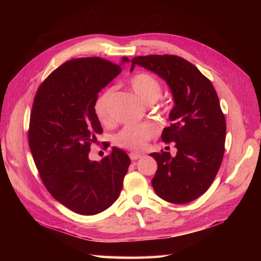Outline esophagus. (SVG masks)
I'll return each instance as SVG.
<instances>
[{
	"label": "esophagus",
	"instance_id": "esophagus-1",
	"mask_svg": "<svg viewBox=\"0 0 261 261\" xmlns=\"http://www.w3.org/2000/svg\"><path fill=\"white\" fill-rule=\"evenodd\" d=\"M141 156H143V154H140V153H136V152H130L129 153V158H130V160H133V161L139 159V158H141Z\"/></svg>",
	"mask_w": 261,
	"mask_h": 261
}]
</instances>
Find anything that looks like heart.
Here are the masks:
<instances>
[{
    "label": "heart",
    "mask_w": 261,
    "mask_h": 261,
    "mask_svg": "<svg viewBox=\"0 0 261 261\" xmlns=\"http://www.w3.org/2000/svg\"><path fill=\"white\" fill-rule=\"evenodd\" d=\"M130 87L137 98L144 105H153L162 94V87L158 80L146 73L137 74L130 80ZM113 96V89H107L100 94L94 105V112L101 123L110 122V103ZM154 126L145 125H129L126 126L115 137V144L128 150H143L148 141L155 135Z\"/></svg>",
    "instance_id": "b5f03b06"
}]
</instances>
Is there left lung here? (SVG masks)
<instances>
[{
  "label": "left lung",
  "mask_w": 261,
  "mask_h": 261,
  "mask_svg": "<svg viewBox=\"0 0 261 261\" xmlns=\"http://www.w3.org/2000/svg\"><path fill=\"white\" fill-rule=\"evenodd\" d=\"M160 76L170 87L175 106L171 125L162 132L164 143L177 152L150 153L158 169L151 180L155 194L172 203H187L207 192L224 154L226 124L211 82L192 63L176 55H147L132 60Z\"/></svg>",
  "instance_id": "left-lung-1"
}]
</instances>
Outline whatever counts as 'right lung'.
<instances>
[{
  "label": "right lung",
  "mask_w": 261,
  "mask_h": 261,
  "mask_svg": "<svg viewBox=\"0 0 261 261\" xmlns=\"http://www.w3.org/2000/svg\"><path fill=\"white\" fill-rule=\"evenodd\" d=\"M121 72L101 58L74 59L52 72L35 96L28 141L39 175L55 199L80 215L112 206L130 164L116 147L99 162L89 159L90 145L102 134L94 112L98 93Z\"/></svg>",
  "instance_id": "add662e5"
}]
</instances>
